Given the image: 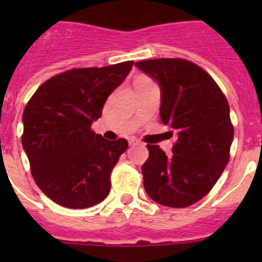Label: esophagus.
Segmentation results:
<instances>
[{
	"mask_svg": "<svg viewBox=\"0 0 262 262\" xmlns=\"http://www.w3.org/2000/svg\"><path fill=\"white\" fill-rule=\"evenodd\" d=\"M139 143H141V142H139L138 139H136V138L129 139V146H137V144H139Z\"/></svg>",
	"mask_w": 262,
	"mask_h": 262,
	"instance_id": "obj_1",
	"label": "esophagus"
}]
</instances>
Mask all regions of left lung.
Listing matches in <instances>:
<instances>
[{"instance_id": "obj_1", "label": "left lung", "mask_w": 262, "mask_h": 262, "mask_svg": "<svg viewBox=\"0 0 262 262\" xmlns=\"http://www.w3.org/2000/svg\"><path fill=\"white\" fill-rule=\"evenodd\" d=\"M161 89L160 116L178 133L172 156L147 144L144 190L161 205L186 208L212 190L229 161L234 129L215 81L195 63L160 58L136 63Z\"/></svg>"}]
</instances>
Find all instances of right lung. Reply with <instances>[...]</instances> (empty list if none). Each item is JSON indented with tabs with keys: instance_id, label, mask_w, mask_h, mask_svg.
Returning <instances> with one entry per match:
<instances>
[{
	"instance_id": "1",
	"label": "right lung",
	"mask_w": 262,
	"mask_h": 262,
	"mask_svg": "<svg viewBox=\"0 0 262 262\" xmlns=\"http://www.w3.org/2000/svg\"><path fill=\"white\" fill-rule=\"evenodd\" d=\"M133 63L66 71L29 100L21 142L36 185L57 204L84 209L109 195L110 175L128 142L107 141L91 130V124Z\"/></svg>"
}]
</instances>
